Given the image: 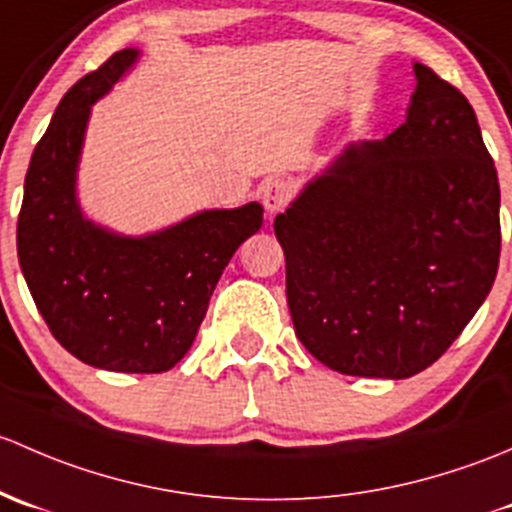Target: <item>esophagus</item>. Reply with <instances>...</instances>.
Masks as SVG:
<instances>
[{"instance_id":"34e87169","label":"esophagus","mask_w":512,"mask_h":512,"mask_svg":"<svg viewBox=\"0 0 512 512\" xmlns=\"http://www.w3.org/2000/svg\"><path fill=\"white\" fill-rule=\"evenodd\" d=\"M291 202V184L286 179H266L261 187V204L268 214L283 212V207Z\"/></svg>"}]
</instances>
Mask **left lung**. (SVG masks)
<instances>
[{
    "instance_id": "1",
    "label": "left lung",
    "mask_w": 512,
    "mask_h": 512,
    "mask_svg": "<svg viewBox=\"0 0 512 512\" xmlns=\"http://www.w3.org/2000/svg\"><path fill=\"white\" fill-rule=\"evenodd\" d=\"M407 120L350 142L273 221L295 335L330 370L407 379L491 293L498 172L461 91L414 63Z\"/></svg>"
}]
</instances>
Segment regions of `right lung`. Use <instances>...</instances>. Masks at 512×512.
<instances>
[{"mask_svg": "<svg viewBox=\"0 0 512 512\" xmlns=\"http://www.w3.org/2000/svg\"><path fill=\"white\" fill-rule=\"evenodd\" d=\"M140 59L110 56L61 98L31 155L17 224L19 266L56 340L110 372H167L187 355L234 251L263 207L204 209L142 236L96 224L78 202V165L93 103Z\"/></svg>", "mask_w": 512, "mask_h": 512, "instance_id": "add662e5", "label": "right lung"}]
</instances>
